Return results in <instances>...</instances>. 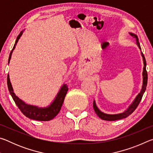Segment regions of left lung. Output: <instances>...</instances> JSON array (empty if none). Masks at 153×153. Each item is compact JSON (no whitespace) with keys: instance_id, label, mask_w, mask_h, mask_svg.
I'll use <instances>...</instances> for the list:
<instances>
[{"instance_id":"obj_1","label":"left lung","mask_w":153,"mask_h":153,"mask_svg":"<svg viewBox=\"0 0 153 153\" xmlns=\"http://www.w3.org/2000/svg\"><path fill=\"white\" fill-rule=\"evenodd\" d=\"M129 34H130L134 38V39H135L137 45L138 46L139 48L141 50L138 36L133 33H129ZM141 55H142V58H143L144 67H143V73H142V76H143V84H142V88L140 92L138 94V96L136 97L135 100H134V102L131 103V105L128 107V109H127L126 111H124L123 113H121L120 114H115V115H109V114H106L101 112V111L97 108L94 100V102H93V107H94V110L95 111V113H97V115L100 119L106 121H115V120H121V119H124V118H126L127 117H128V116L129 115H131V114L136 110V108L138 107L139 103L142 100V96H143L145 90H146V86H147V80H148V74H147V71L146 69V59H145V57L143 55V53H142V52H141Z\"/></svg>"}]
</instances>
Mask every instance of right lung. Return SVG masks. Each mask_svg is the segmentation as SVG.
Segmentation results:
<instances>
[{"instance_id":"1","label":"right lung","mask_w":153,"mask_h":153,"mask_svg":"<svg viewBox=\"0 0 153 153\" xmlns=\"http://www.w3.org/2000/svg\"><path fill=\"white\" fill-rule=\"evenodd\" d=\"M23 34V31L20 32L19 36H17V40L15 41V44L14 45L13 48L10 53L9 58V63L10 59L11 57V55L13 51L15 48V45H17L18 40L20 38L21 36ZM7 85H8L9 91L11 94L13 99L17 105L18 108H19L20 111H22V113L24 115L26 116L27 117L31 119V120H37V121H49L53 120V119L57 115V114L60 111L62 105H63L65 97L67 91H68V86L66 84H63V86L61 87V90H59L57 96L54 100V101L52 102L51 105H49L47 107L45 108H39L36 106L30 105L25 103L19 99L13 92V90L11 86V82H10L9 75L7 76Z\"/></svg>"}]
</instances>
